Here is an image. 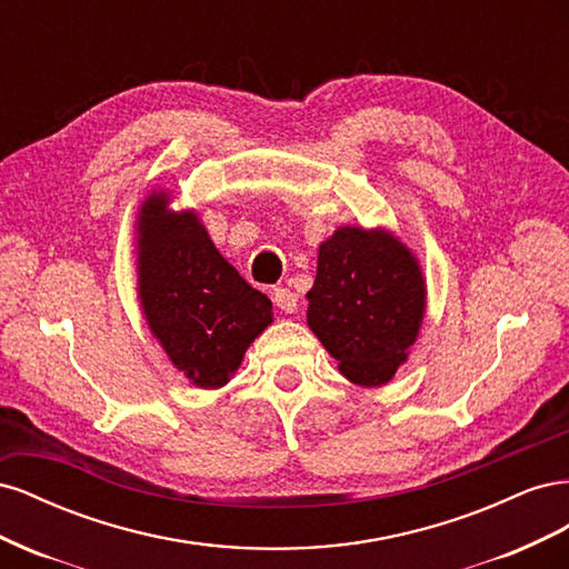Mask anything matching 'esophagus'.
I'll use <instances>...</instances> for the list:
<instances>
[{
	"mask_svg": "<svg viewBox=\"0 0 569 569\" xmlns=\"http://www.w3.org/2000/svg\"><path fill=\"white\" fill-rule=\"evenodd\" d=\"M272 301H274V306L278 308H282L284 313H295L297 308H299V295L295 289H289V287H278L272 291Z\"/></svg>",
	"mask_w": 569,
	"mask_h": 569,
	"instance_id": "1",
	"label": "esophagus"
}]
</instances>
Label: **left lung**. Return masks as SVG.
Masks as SVG:
<instances>
[{
  "label": "left lung",
  "instance_id": "left-lung-1",
  "mask_svg": "<svg viewBox=\"0 0 569 569\" xmlns=\"http://www.w3.org/2000/svg\"><path fill=\"white\" fill-rule=\"evenodd\" d=\"M308 327L353 385L389 382L416 341L425 282L412 253L385 230L339 228L320 244Z\"/></svg>",
  "mask_w": 569,
  "mask_h": 569
}]
</instances>
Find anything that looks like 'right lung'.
I'll use <instances>...</instances> for the list:
<instances>
[{
  "label": "right lung",
  "mask_w": 569,
  "mask_h": 569,
  "mask_svg": "<svg viewBox=\"0 0 569 569\" xmlns=\"http://www.w3.org/2000/svg\"><path fill=\"white\" fill-rule=\"evenodd\" d=\"M140 301L151 332L197 387L228 385L249 343L272 322V303L226 258L194 213L168 211L166 194L140 213Z\"/></svg>",
  "instance_id": "1"
}]
</instances>
